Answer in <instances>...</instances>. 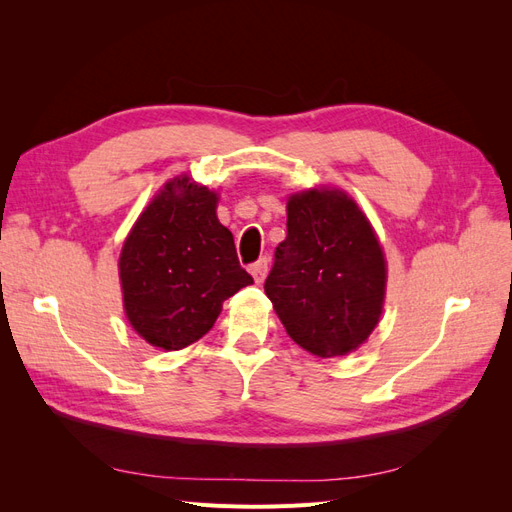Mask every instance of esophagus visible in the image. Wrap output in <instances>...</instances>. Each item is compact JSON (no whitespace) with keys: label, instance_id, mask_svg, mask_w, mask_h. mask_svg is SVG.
Listing matches in <instances>:
<instances>
[{"label":"esophagus","instance_id":"esophagus-1","mask_svg":"<svg viewBox=\"0 0 512 512\" xmlns=\"http://www.w3.org/2000/svg\"><path fill=\"white\" fill-rule=\"evenodd\" d=\"M267 273H269V262H267V258H262V260L256 262V265H252V277H254L256 284L265 282Z\"/></svg>","mask_w":512,"mask_h":512}]
</instances>
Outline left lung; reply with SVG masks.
Returning a JSON list of instances; mask_svg holds the SVG:
<instances>
[{"instance_id":"left-lung-1","label":"left lung","mask_w":512,"mask_h":512,"mask_svg":"<svg viewBox=\"0 0 512 512\" xmlns=\"http://www.w3.org/2000/svg\"><path fill=\"white\" fill-rule=\"evenodd\" d=\"M286 239L265 292L294 344L320 359L359 350L378 327L386 297L382 243L342 188L292 192Z\"/></svg>"}]
</instances>
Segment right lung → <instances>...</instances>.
<instances>
[{"label": "right lung", "instance_id": "1", "mask_svg": "<svg viewBox=\"0 0 512 512\" xmlns=\"http://www.w3.org/2000/svg\"><path fill=\"white\" fill-rule=\"evenodd\" d=\"M220 192L190 175L168 179L132 224L119 254L123 312L164 352L198 342L222 305L254 280L218 220Z\"/></svg>", "mask_w": 512, "mask_h": 512}]
</instances>
